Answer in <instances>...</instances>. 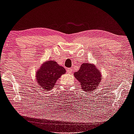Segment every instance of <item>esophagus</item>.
I'll list each match as a JSON object with an SVG mask.
<instances>
[{
    "label": "esophagus",
    "instance_id": "1",
    "mask_svg": "<svg viewBox=\"0 0 134 134\" xmlns=\"http://www.w3.org/2000/svg\"><path fill=\"white\" fill-rule=\"evenodd\" d=\"M66 70H67V73H68V74H71V73H72V68H67Z\"/></svg>",
    "mask_w": 134,
    "mask_h": 134
}]
</instances>
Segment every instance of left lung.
<instances>
[{"label":"left lung","instance_id":"1","mask_svg":"<svg viewBox=\"0 0 134 134\" xmlns=\"http://www.w3.org/2000/svg\"><path fill=\"white\" fill-rule=\"evenodd\" d=\"M74 75L80 82L82 89L87 92L96 89L102 77L100 70L94 64L88 63H83L79 70Z\"/></svg>","mask_w":134,"mask_h":134}]
</instances>
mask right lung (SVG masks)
<instances>
[{
    "mask_svg": "<svg viewBox=\"0 0 134 134\" xmlns=\"http://www.w3.org/2000/svg\"><path fill=\"white\" fill-rule=\"evenodd\" d=\"M64 67L54 60H48L43 63L37 71L36 79L40 87L48 91L55 85L58 79L66 72Z\"/></svg>",
    "mask_w": 134,
    "mask_h": 134,
    "instance_id": "add662e5",
    "label": "right lung"
}]
</instances>
